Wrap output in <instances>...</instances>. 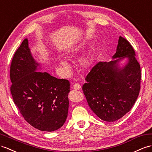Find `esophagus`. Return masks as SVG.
<instances>
[{"instance_id":"obj_1","label":"esophagus","mask_w":152,"mask_h":152,"mask_svg":"<svg viewBox=\"0 0 152 152\" xmlns=\"http://www.w3.org/2000/svg\"><path fill=\"white\" fill-rule=\"evenodd\" d=\"M73 89L75 90H79L81 89V86L80 85V84L76 83L73 85Z\"/></svg>"}]
</instances>
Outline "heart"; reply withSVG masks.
Instances as JSON below:
<instances>
[{
  "mask_svg": "<svg viewBox=\"0 0 152 152\" xmlns=\"http://www.w3.org/2000/svg\"><path fill=\"white\" fill-rule=\"evenodd\" d=\"M78 51V49L77 48H73V49L70 50L69 51V55H72L76 53ZM59 64L61 65V67L63 68L64 71L66 73H69V67L68 64L63 59H59L58 60ZM91 64V58L89 56V55H86V56L83 57L80 61V66H81L83 69H88Z\"/></svg>",
  "mask_w": 152,
  "mask_h": 152,
  "instance_id": "1",
  "label": "heart"
}]
</instances>
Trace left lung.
<instances>
[{"label":"left lung","instance_id":"obj_1","mask_svg":"<svg viewBox=\"0 0 152 152\" xmlns=\"http://www.w3.org/2000/svg\"><path fill=\"white\" fill-rule=\"evenodd\" d=\"M126 57L128 63L119 69L118 62ZM112 58L115 59L96 64L83 86L89 106L100 119L107 122L119 120L132 109L139 94L141 80L135 50L126 39L119 37Z\"/></svg>","mask_w":152,"mask_h":152}]
</instances>
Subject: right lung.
Here are the masks:
<instances>
[{
  "label": "right lung",
  "mask_w": 152,
  "mask_h": 152,
  "mask_svg": "<svg viewBox=\"0 0 152 152\" xmlns=\"http://www.w3.org/2000/svg\"><path fill=\"white\" fill-rule=\"evenodd\" d=\"M39 64L25 39L15 53L10 66V91L24 119L41 131L61 128L68 116L69 80L46 72H36Z\"/></svg>",
  "instance_id": "1"
}]
</instances>
